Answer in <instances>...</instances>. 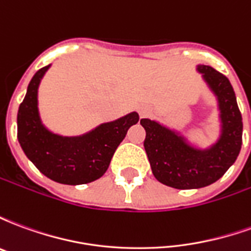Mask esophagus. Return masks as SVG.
Instances as JSON below:
<instances>
[{
	"instance_id": "1",
	"label": "esophagus",
	"mask_w": 251,
	"mask_h": 251,
	"mask_svg": "<svg viewBox=\"0 0 251 251\" xmlns=\"http://www.w3.org/2000/svg\"><path fill=\"white\" fill-rule=\"evenodd\" d=\"M138 111H140V115H141V117H144V115H147L148 113H149V109H148L147 106H141Z\"/></svg>"
}]
</instances>
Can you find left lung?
<instances>
[{"label": "left lung", "mask_w": 251, "mask_h": 251, "mask_svg": "<svg viewBox=\"0 0 251 251\" xmlns=\"http://www.w3.org/2000/svg\"><path fill=\"white\" fill-rule=\"evenodd\" d=\"M196 72L216 100L218 137L203 147L183 131L157 120L142 118L144 148L154 177L176 189L203 188L215 183L235 163L242 147V115L230 80L205 64Z\"/></svg>", "instance_id": "8db88e82"}]
</instances>
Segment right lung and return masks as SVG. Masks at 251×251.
I'll return each instance as SVG.
<instances>
[{"mask_svg": "<svg viewBox=\"0 0 251 251\" xmlns=\"http://www.w3.org/2000/svg\"><path fill=\"white\" fill-rule=\"evenodd\" d=\"M50 67L39 70L28 84L17 113V138L25 156L48 179L67 185L87 184L103 176L115 149L140 117L131 111L77 136L52 131L39 111V86Z\"/></svg>", "mask_w": 251, "mask_h": 251, "instance_id": "right-lung-1", "label": "right lung"}]
</instances>
